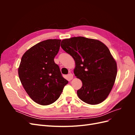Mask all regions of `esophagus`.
<instances>
[{
	"instance_id": "obj_1",
	"label": "esophagus",
	"mask_w": 135,
	"mask_h": 135,
	"mask_svg": "<svg viewBox=\"0 0 135 135\" xmlns=\"http://www.w3.org/2000/svg\"><path fill=\"white\" fill-rule=\"evenodd\" d=\"M68 78L69 80H71L73 78V75L71 74V73H69V74L68 75Z\"/></svg>"
}]
</instances>
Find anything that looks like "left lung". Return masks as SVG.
Segmentation results:
<instances>
[{
    "mask_svg": "<svg viewBox=\"0 0 135 135\" xmlns=\"http://www.w3.org/2000/svg\"><path fill=\"white\" fill-rule=\"evenodd\" d=\"M61 47L75 60V75L82 81L77 91L84 103L99 104L111 91L117 74V65L109 48L98 40L78 36L62 40Z\"/></svg>",
    "mask_w": 135,
    "mask_h": 135,
    "instance_id": "8db88e82",
    "label": "left lung"
}]
</instances>
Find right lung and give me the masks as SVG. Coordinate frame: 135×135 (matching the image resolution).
I'll use <instances>...</instances> for the list:
<instances>
[{
    "mask_svg": "<svg viewBox=\"0 0 135 135\" xmlns=\"http://www.w3.org/2000/svg\"><path fill=\"white\" fill-rule=\"evenodd\" d=\"M60 39H47L28 50L22 57L18 76L25 90L36 103L48 105L57 100L68 81L64 78L55 57Z\"/></svg>",
    "mask_w": 135,
    "mask_h": 135,
    "instance_id": "obj_1",
    "label": "right lung"
}]
</instances>
